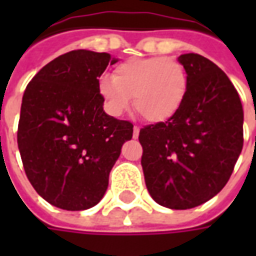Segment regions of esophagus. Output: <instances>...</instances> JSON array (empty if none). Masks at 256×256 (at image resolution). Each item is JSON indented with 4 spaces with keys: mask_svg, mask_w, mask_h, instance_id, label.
I'll return each mask as SVG.
<instances>
[{
    "mask_svg": "<svg viewBox=\"0 0 256 256\" xmlns=\"http://www.w3.org/2000/svg\"><path fill=\"white\" fill-rule=\"evenodd\" d=\"M140 134V128L138 126H134L133 128V138H138Z\"/></svg>",
    "mask_w": 256,
    "mask_h": 256,
    "instance_id": "1",
    "label": "esophagus"
}]
</instances>
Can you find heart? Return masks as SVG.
<instances>
[{"instance_id": "obj_1", "label": "heart", "mask_w": 256, "mask_h": 256, "mask_svg": "<svg viewBox=\"0 0 256 256\" xmlns=\"http://www.w3.org/2000/svg\"><path fill=\"white\" fill-rule=\"evenodd\" d=\"M188 76L180 62L164 58H130L98 80V93L110 114L119 116L132 104L150 122H166L182 106Z\"/></svg>"}]
</instances>
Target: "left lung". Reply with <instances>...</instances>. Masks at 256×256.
Masks as SVG:
<instances>
[{
	"label": "left lung",
	"instance_id": "8db88e82",
	"mask_svg": "<svg viewBox=\"0 0 256 256\" xmlns=\"http://www.w3.org/2000/svg\"><path fill=\"white\" fill-rule=\"evenodd\" d=\"M188 76L180 111L140 130L145 185L156 203L188 210L229 181L242 150L244 112L230 79L198 53L178 58Z\"/></svg>",
	"mask_w": 256,
	"mask_h": 256
}]
</instances>
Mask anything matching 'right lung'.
<instances>
[{
  "instance_id": "1",
  "label": "right lung",
  "mask_w": 256,
  "mask_h": 256,
  "mask_svg": "<svg viewBox=\"0 0 256 256\" xmlns=\"http://www.w3.org/2000/svg\"><path fill=\"white\" fill-rule=\"evenodd\" d=\"M118 58L72 50L40 70L27 84L18 145L26 176L54 207L80 211L100 202L133 124L104 111L98 78Z\"/></svg>"
}]
</instances>
